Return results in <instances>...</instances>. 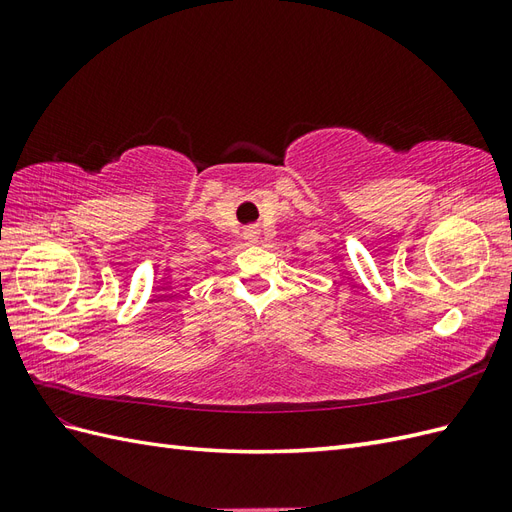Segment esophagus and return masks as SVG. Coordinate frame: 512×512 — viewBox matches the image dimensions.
I'll use <instances>...</instances> for the list:
<instances>
[{
    "instance_id": "obj_1",
    "label": "esophagus",
    "mask_w": 512,
    "mask_h": 512,
    "mask_svg": "<svg viewBox=\"0 0 512 512\" xmlns=\"http://www.w3.org/2000/svg\"><path fill=\"white\" fill-rule=\"evenodd\" d=\"M254 235V228H250V230H247V237H252Z\"/></svg>"
}]
</instances>
